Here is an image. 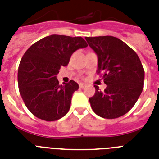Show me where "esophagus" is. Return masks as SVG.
<instances>
[{
    "label": "esophagus",
    "instance_id": "obj_1",
    "mask_svg": "<svg viewBox=\"0 0 159 159\" xmlns=\"http://www.w3.org/2000/svg\"><path fill=\"white\" fill-rule=\"evenodd\" d=\"M79 87H81V88H84V87H86V85L83 84V83H80V84H79Z\"/></svg>",
    "mask_w": 159,
    "mask_h": 159
}]
</instances>
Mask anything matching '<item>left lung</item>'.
<instances>
[{
    "mask_svg": "<svg viewBox=\"0 0 159 159\" xmlns=\"http://www.w3.org/2000/svg\"><path fill=\"white\" fill-rule=\"evenodd\" d=\"M98 57L97 74L106 88L89 98L92 110L105 119H116L130 111L143 88L144 69L137 53L120 39L113 36L86 37Z\"/></svg>",
    "mask_w": 159,
    "mask_h": 159,
    "instance_id": "obj_1",
    "label": "left lung"
}]
</instances>
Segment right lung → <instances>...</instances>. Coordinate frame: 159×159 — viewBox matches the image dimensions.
I'll return each instance as SVG.
<instances>
[{
	"label": "right lung",
	"instance_id": "1",
	"mask_svg": "<svg viewBox=\"0 0 159 159\" xmlns=\"http://www.w3.org/2000/svg\"><path fill=\"white\" fill-rule=\"evenodd\" d=\"M87 47L82 37L52 34L30 47L19 65L18 86L28 110L37 118L54 121L68 112L78 84L71 80L59 85L56 76L68 64L71 55Z\"/></svg>",
	"mask_w": 159,
	"mask_h": 159
}]
</instances>
